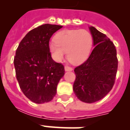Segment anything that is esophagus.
<instances>
[{"label":"esophagus","instance_id":"esophagus-1","mask_svg":"<svg viewBox=\"0 0 130 130\" xmlns=\"http://www.w3.org/2000/svg\"><path fill=\"white\" fill-rule=\"evenodd\" d=\"M73 70V69L70 67H68V66H65V71H71Z\"/></svg>","mask_w":130,"mask_h":130}]
</instances>
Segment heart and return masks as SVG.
Returning <instances> with one entry per match:
<instances>
[{
    "label": "heart",
    "instance_id": "obj_1",
    "mask_svg": "<svg viewBox=\"0 0 130 130\" xmlns=\"http://www.w3.org/2000/svg\"><path fill=\"white\" fill-rule=\"evenodd\" d=\"M92 36L85 29H64L55 36V40L48 44L53 59L60 62L65 57L71 63L78 65L88 59L92 46Z\"/></svg>",
    "mask_w": 130,
    "mask_h": 130
}]
</instances>
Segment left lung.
<instances>
[{"label":"left lung","mask_w":130,"mask_h":130,"mask_svg":"<svg viewBox=\"0 0 130 130\" xmlns=\"http://www.w3.org/2000/svg\"><path fill=\"white\" fill-rule=\"evenodd\" d=\"M94 46L86 61L75 68L73 92L86 103L100 101L111 91L115 83L118 61L115 45L94 27H89Z\"/></svg>","instance_id":"1"}]
</instances>
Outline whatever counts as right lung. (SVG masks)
<instances>
[{"label": "right lung", "instance_id": "1", "mask_svg": "<svg viewBox=\"0 0 130 130\" xmlns=\"http://www.w3.org/2000/svg\"><path fill=\"white\" fill-rule=\"evenodd\" d=\"M61 27L46 23L34 28L22 39L15 53L14 66L19 87L37 104L53 100L65 74L63 65L53 61L48 48L50 38Z\"/></svg>", "mask_w": 130, "mask_h": 130}]
</instances>
